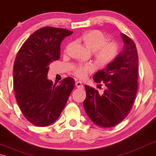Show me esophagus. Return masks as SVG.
<instances>
[{"instance_id": "34e87169", "label": "esophagus", "mask_w": 156, "mask_h": 156, "mask_svg": "<svg viewBox=\"0 0 156 156\" xmlns=\"http://www.w3.org/2000/svg\"><path fill=\"white\" fill-rule=\"evenodd\" d=\"M75 85H76V87H77V88H81V89H82L83 88V84L81 82H80V81H78V82H76V83H75Z\"/></svg>"}]
</instances>
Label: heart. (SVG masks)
<instances>
[{
	"label": "heart",
	"instance_id": "1",
	"mask_svg": "<svg viewBox=\"0 0 156 156\" xmlns=\"http://www.w3.org/2000/svg\"><path fill=\"white\" fill-rule=\"evenodd\" d=\"M85 47L94 52V58L99 67H104L114 61L118 56L119 47L116 42L107 41V37L101 31L91 30L80 36ZM94 69L93 65H77L74 67L73 74L79 78H84Z\"/></svg>",
	"mask_w": 156,
	"mask_h": 156
}]
</instances>
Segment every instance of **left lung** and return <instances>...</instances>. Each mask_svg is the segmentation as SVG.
Wrapping results in <instances>:
<instances>
[{"mask_svg": "<svg viewBox=\"0 0 156 156\" xmlns=\"http://www.w3.org/2000/svg\"><path fill=\"white\" fill-rule=\"evenodd\" d=\"M124 48L114 62L93 76L97 83L106 87L99 94L85 85L87 97L83 102L89 118L99 126L108 128L121 123L131 111L138 89V56L136 44L121 34Z\"/></svg>", "mask_w": 156, "mask_h": 156, "instance_id": "obj_1", "label": "left lung"}]
</instances>
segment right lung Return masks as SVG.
I'll use <instances>...</instances> for the list:
<instances>
[{"label": "right lung", "mask_w": 156, "mask_h": 156, "mask_svg": "<svg viewBox=\"0 0 156 156\" xmlns=\"http://www.w3.org/2000/svg\"><path fill=\"white\" fill-rule=\"evenodd\" d=\"M72 33L42 27L25 40L16 55L15 95L25 119L37 126H48L59 118L75 85L72 77L64 79L59 85L47 79L50 64L60 57L62 41Z\"/></svg>", "instance_id": "obj_1"}]
</instances>
